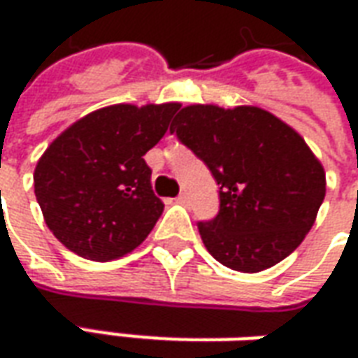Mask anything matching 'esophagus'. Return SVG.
I'll list each match as a JSON object with an SVG mask.
<instances>
[{
    "mask_svg": "<svg viewBox=\"0 0 358 358\" xmlns=\"http://www.w3.org/2000/svg\"><path fill=\"white\" fill-rule=\"evenodd\" d=\"M176 201H178L180 205H187V195L186 194H180L178 197H176Z\"/></svg>",
    "mask_w": 358,
    "mask_h": 358,
    "instance_id": "esophagus-1",
    "label": "esophagus"
}]
</instances>
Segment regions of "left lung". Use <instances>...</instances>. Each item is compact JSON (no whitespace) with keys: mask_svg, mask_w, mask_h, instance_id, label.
I'll use <instances>...</instances> for the list:
<instances>
[{"mask_svg":"<svg viewBox=\"0 0 358 358\" xmlns=\"http://www.w3.org/2000/svg\"><path fill=\"white\" fill-rule=\"evenodd\" d=\"M171 132L220 186L218 215L197 222L218 263L261 272L299 248L324 201L326 174L292 126L251 105H189Z\"/></svg>","mask_w":358,"mask_h":358,"instance_id":"8db88e82","label":"left lung"}]
</instances>
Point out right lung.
Wrapping results in <instances>:
<instances>
[{"label": "right lung", "mask_w": 358, "mask_h": 358, "mask_svg": "<svg viewBox=\"0 0 358 358\" xmlns=\"http://www.w3.org/2000/svg\"><path fill=\"white\" fill-rule=\"evenodd\" d=\"M178 103H118L90 113L51 141L34 194L53 236L76 255L107 263L153 230L164 205L143 155L163 138Z\"/></svg>", "instance_id": "right-lung-1"}]
</instances>
